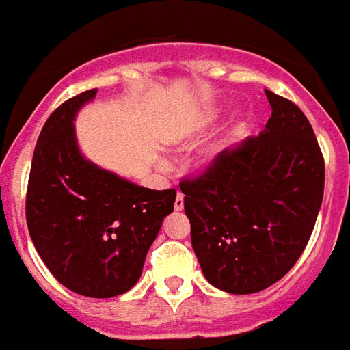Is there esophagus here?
Segmentation results:
<instances>
[{"label":"esophagus","mask_w":350,"mask_h":350,"mask_svg":"<svg viewBox=\"0 0 350 350\" xmlns=\"http://www.w3.org/2000/svg\"><path fill=\"white\" fill-rule=\"evenodd\" d=\"M185 208V194L183 192H177V198H175V210L180 212Z\"/></svg>","instance_id":"34e87169"}]
</instances>
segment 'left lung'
<instances>
[{"mask_svg": "<svg viewBox=\"0 0 350 350\" xmlns=\"http://www.w3.org/2000/svg\"><path fill=\"white\" fill-rule=\"evenodd\" d=\"M266 96L264 133L179 183L202 273L233 295L268 289L297 264L323 198L325 165L310 121L287 98Z\"/></svg>", "mask_w": 350, "mask_h": 350, "instance_id": "obj_1", "label": "left lung"}]
</instances>
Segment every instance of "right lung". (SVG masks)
Returning <instances> with one entry per match:
<instances>
[{
    "label": "right lung",
    "instance_id": "1",
    "mask_svg": "<svg viewBox=\"0 0 350 350\" xmlns=\"http://www.w3.org/2000/svg\"><path fill=\"white\" fill-rule=\"evenodd\" d=\"M96 92L69 98L44 123L28 177L27 225L61 285L109 299L138 281L177 192L138 187L82 158L72 119Z\"/></svg>",
    "mask_w": 350,
    "mask_h": 350
}]
</instances>
